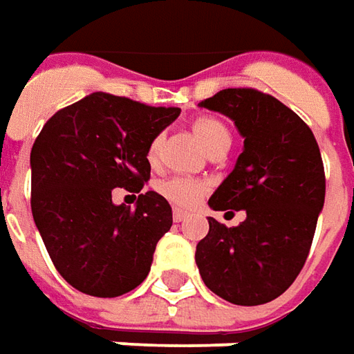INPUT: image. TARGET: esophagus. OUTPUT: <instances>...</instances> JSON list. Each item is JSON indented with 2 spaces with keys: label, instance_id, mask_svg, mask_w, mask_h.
Listing matches in <instances>:
<instances>
[{
  "label": "esophagus",
  "instance_id": "esophagus-1",
  "mask_svg": "<svg viewBox=\"0 0 354 354\" xmlns=\"http://www.w3.org/2000/svg\"><path fill=\"white\" fill-rule=\"evenodd\" d=\"M187 216H189V214H187L185 211H180V209H174V212H172V218H174V222H184Z\"/></svg>",
  "mask_w": 354,
  "mask_h": 354
}]
</instances>
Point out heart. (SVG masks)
<instances>
[{"label":"heart","instance_id":"obj_1","mask_svg":"<svg viewBox=\"0 0 354 354\" xmlns=\"http://www.w3.org/2000/svg\"><path fill=\"white\" fill-rule=\"evenodd\" d=\"M192 132L201 142V145L207 149L209 155H216V153H224L232 143V134H230L228 126L222 120L214 117H201L192 122ZM160 149H162V138L155 136L149 145H147V160L151 165H157L160 157ZM159 194L176 207L182 209H189L195 203L201 199L203 195L207 194L209 185L201 182V180H192V178H169L162 180L157 185Z\"/></svg>","mask_w":354,"mask_h":354}]
</instances>
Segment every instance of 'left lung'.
I'll return each instance as SVG.
<instances>
[{
	"label": "left lung",
	"mask_w": 354,
	"mask_h": 354,
	"mask_svg": "<svg viewBox=\"0 0 354 354\" xmlns=\"http://www.w3.org/2000/svg\"><path fill=\"white\" fill-rule=\"evenodd\" d=\"M234 120L243 153L209 199L212 211H245L226 228L209 218L195 263L205 286L234 305H264L305 266L324 207L326 176L315 134L281 101L228 88L199 103Z\"/></svg>",
	"instance_id": "1"
}]
</instances>
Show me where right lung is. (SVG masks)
<instances>
[{
    "label": "right lung",
    "mask_w": 354,
    "mask_h": 354,
    "mask_svg": "<svg viewBox=\"0 0 354 354\" xmlns=\"http://www.w3.org/2000/svg\"><path fill=\"white\" fill-rule=\"evenodd\" d=\"M180 115L95 91L57 111L32 145V216L57 272L93 297H118L151 270L153 253L172 226L157 192L136 209L115 205L110 192L136 193L151 176L147 145Z\"/></svg>",
    "instance_id": "1"
}]
</instances>
